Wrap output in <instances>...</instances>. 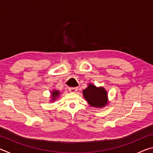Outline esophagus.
Instances as JSON below:
<instances>
[{
    "label": "esophagus",
    "mask_w": 153,
    "mask_h": 153,
    "mask_svg": "<svg viewBox=\"0 0 153 153\" xmlns=\"http://www.w3.org/2000/svg\"><path fill=\"white\" fill-rule=\"evenodd\" d=\"M69 90L71 92H76L77 90V87H74V88H69Z\"/></svg>",
    "instance_id": "esophagus-1"
}]
</instances>
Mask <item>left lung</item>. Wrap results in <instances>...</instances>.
<instances>
[{"label": "left lung", "mask_w": 153, "mask_h": 153, "mask_svg": "<svg viewBox=\"0 0 153 153\" xmlns=\"http://www.w3.org/2000/svg\"><path fill=\"white\" fill-rule=\"evenodd\" d=\"M83 96L91 107L102 108L107 105V92L103 87H97L89 84L86 89L83 90Z\"/></svg>", "instance_id": "8db88e82"}]
</instances>
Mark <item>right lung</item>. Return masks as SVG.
<instances>
[{"mask_svg":"<svg viewBox=\"0 0 153 153\" xmlns=\"http://www.w3.org/2000/svg\"><path fill=\"white\" fill-rule=\"evenodd\" d=\"M59 94H60V92H59V90H53L51 92V98H52L51 102L55 101L56 98H58Z\"/></svg>","mask_w":153,"mask_h":153,"instance_id":"obj_1","label":"right lung"}]
</instances>
